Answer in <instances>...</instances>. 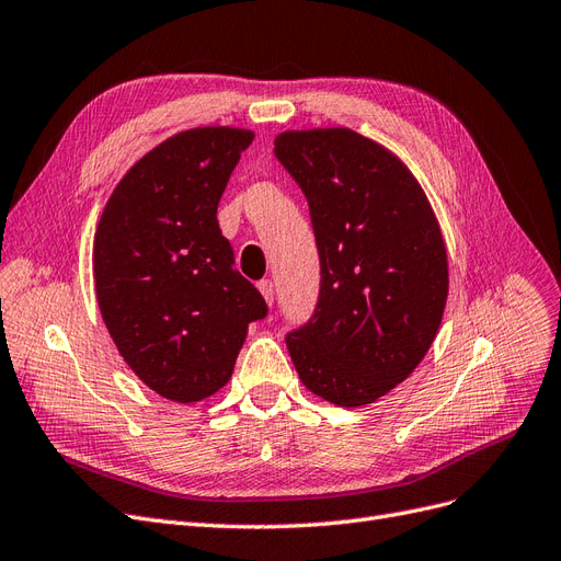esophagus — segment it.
I'll return each mask as SVG.
<instances>
[{
    "mask_svg": "<svg viewBox=\"0 0 561 561\" xmlns=\"http://www.w3.org/2000/svg\"><path fill=\"white\" fill-rule=\"evenodd\" d=\"M259 291H261V296L265 298L267 305H273V300H275V284H273V279H261L259 282Z\"/></svg>",
    "mask_w": 561,
    "mask_h": 561,
    "instance_id": "esophagus-1",
    "label": "esophagus"
}]
</instances>
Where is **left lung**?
I'll use <instances>...</instances> for the list:
<instances>
[{"mask_svg": "<svg viewBox=\"0 0 561 561\" xmlns=\"http://www.w3.org/2000/svg\"><path fill=\"white\" fill-rule=\"evenodd\" d=\"M275 157L302 190L321 261L312 319L286 335L300 381L337 407L402 383L444 317L442 228L407 165L351 129L284 131Z\"/></svg>", "mask_w": 561, "mask_h": 561, "instance_id": "obj_1", "label": "left lung"}]
</instances>
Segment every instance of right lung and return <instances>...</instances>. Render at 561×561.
<instances>
[{"label":"right lung","mask_w":561,"mask_h":561,"mask_svg":"<svg viewBox=\"0 0 561 561\" xmlns=\"http://www.w3.org/2000/svg\"><path fill=\"white\" fill-rule=\"evenodd\" d=\"M254 134L198 127L138 159L94 236L103 323L136 377L161 398L198 402L233 375L247 328L267 314L236 270L217 205Z\"/></svg>","instance_id":"1"}]
</instances>
